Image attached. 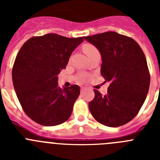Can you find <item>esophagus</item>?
Returning a JSON list of instances; mask_svg holds the SVG:
<instances>
[{"mask_svg": "<svg viewBox=\"0 0 160 160\" xmlns=\"http://www.w3.org/2000/svg\"><path fill=\"white\" fill-rule=\"evenodd\" d=\"M85 89H86V88H85V87H82V88H81V92H82V93L83 91H84Z\"/></svg>", "mask_w": 160, "mask_h": 160, "instance_id": "esophagus-1", "label": "esophagus"}]
</instances>
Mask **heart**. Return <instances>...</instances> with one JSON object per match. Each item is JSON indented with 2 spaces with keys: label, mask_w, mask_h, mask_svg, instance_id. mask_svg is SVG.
<instances>
[{
  "label": "heart",
  "mask_w": 160,
  "mask_h": 160,
  "mask_svg": "<svg viewBox=\"0 0 160 160\" xmlns=\"http://www.w3.org/2000/svg\"><path fill=\"white\" fill-rule=\"evenodd\" d=\"M83 49H84V52L86 53V54H87V56H89V55H90L93 53L98 52L97 48L94 47V46H92V45H90V44L85 45L84 47H83Z\"/></svg>",
  "instance_id": "obj_1"
}]
</instances>
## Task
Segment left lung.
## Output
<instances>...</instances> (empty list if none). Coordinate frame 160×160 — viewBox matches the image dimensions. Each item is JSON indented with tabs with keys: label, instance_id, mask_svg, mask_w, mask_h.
Wrapping results in <instances>:
<instances>
[{
	"label": "left lung",
	"instance_id": "obj_1",
	"mask_svg": "<svg viewBox=\"0 0 160 160\" xmlns=\"http://www.w3.org/2000/svg\"><path fill=\"white\" fill-rule=\"evenodd\" d=\"M102 56L101 74L110 82L107 94L94 90L89 102L92 116L102 125L116 128L135 118L149 90L150 73L146 57L131 38L116 32L84 37Z\"/></svg>",
	"mask_w": 160,
	"mask_h": 160
}]
</instances>
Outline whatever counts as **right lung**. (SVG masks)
Here are the masks:
<instances>
[{"label": "right lung", "instance_id": "1", "mask_svg": "<svg viewBox=\"0 0 160 160\" xmlns=\"http://www.w3.org/2000/svg\"><path fill=\"white\" fill-rule=\"evenodd\" d=\"M82 42V37L48 33L29 38L18 52L12 70L14 90L23 111L37 123L57 126L71 115L80 87L60 88L58 75Z\"/></svg>", "mask_w": 160, "mask_h": 160}]
</instances>
